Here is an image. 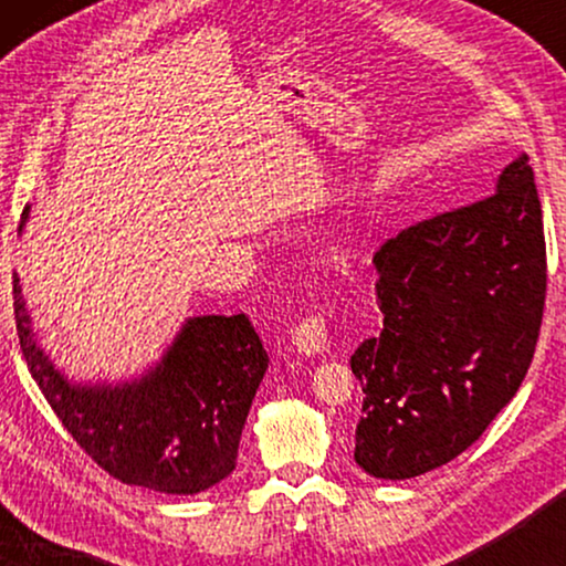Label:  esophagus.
I'll return each mask as SVG.
<instances>
[{
	"label": "esophagus",
	"instance_id": "1",
	"mask_svg": "<svg viewBox=\"0 0 566 566\" xmlns=\"http://www.w3.org/2000/svg\"><path fill=\"white\" fill-rule=\"evenodd\" d=\"M293 347L298 355H319L327 347V322L322 314H308L304 322L293 329Z\"/></svg>",
	"mask_w": 566,
	"mask_h": 566
}]
</instances>
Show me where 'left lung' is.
<instances>
[{
  "label": "left lung",
  "instance_id": "left-lung-1",
  "mask_svg": "<svg viewBox=\"0 0 566 566\" xmlns=\"http://www.w3.org/2000/svg\"><path fill=\"white\" fill-rule=\"evenodd\" d=\"M374 268L384 329L350 358L366 394L355 463L397 482L467 451L528 374L546 296L528 154L494 196L389 239Z\"/></svg>",
  "mask_w": 566,
  "mask_h": 566
}]
</instances>
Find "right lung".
<instances>
[{"label":"right lung","instance_id":"right-lung-1","mask_svg":"<svg viewBox=\"0 0 566 566\" xmlns=\"http://www.w3.org/2000/svg\"><path fill=\"white\" fill-rule=\"evenodd\" d=\"M30 219L22 211L20 234ZM14 322L30 376L107 474L165 494H198L237 467L268 353L244 314L188 316L159 360L120 381L72 378L45 353L14 275Z\"/></svg>","mask_w":566,"mask_h":566}]
</instances>
